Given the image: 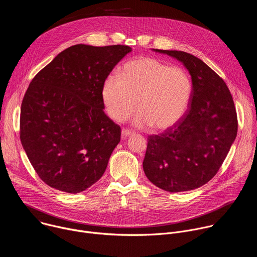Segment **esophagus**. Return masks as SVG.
Masks as SVG:
<instances>
[{
    "label": "esophagus",
    "mask_w": 257,
    "mask_h": 257,
    "mask_svg": "<svg viewBox=\"0 0 257 257\" xmlns=\"http://www.w3.org/2000/svg\"><path fill=\"white\" fill-rule=\"evenodd\" d=\"M134 134V132H132V131H130V130H127V129H123L122 130V137L123 138H126V137H128V136H131V135H133Z\"/></svg>",
    "instance_id": "1"
}]
</instances>
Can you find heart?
Wrapping results in <instances>:
<instances>
[{"mask_svg":"<svg viewBox=\"0 0 257 257\" xmlns=\"http://www.w3.org/2000/svg\"><path fill=\"white\" fill-rule=\"evenodd\" d=\"M192 96V81L181 67L152 57L126 63L120 76L111 74L101 85V98L107 115L117 122L127 120L137 106L133 122L164 131L186 114Z\"/></svg>","mask_w":257,"mask_h":257,"instance_id":"b5f03b06","label":"heart"}]
</instances>
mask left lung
<instances>
[{"mask_svg": "<svg viewBox=\"0 0 257 257\" xmlns=\"http://www.w3.org/2000/svg\"><path fill=\"white\" fill-rule=\"evenodd\" d=\"M154 51L186 67L192 96L186 114L176 125L149 136L143 171L163 190H193L214 177L237 136L234 100L225 81L200 59L181 51Z\"/></svg>", "mask_w": 257, "mask_h": 257, "instance_id": "obj_1", "label": "left lung"}]
</instances>
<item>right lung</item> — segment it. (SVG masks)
I'll use <instances>...</instances> for the list:
<instances>
[{"label": "right lung", "instance_id": "1", "mask_svg": "<svg viewBox=\"0 0 257 257\" xmlns=\"http://www.w3.org/2000/svg\"><path fill=\"white\" fill-rule=\"evenodd\" d=\"M132 49L75 45L30 82L21 104L20 140L39 177L79 193L103 175L121 128L103 112L101 85Z\"/></svg>", "mask_w": 257, "mask_h": 257}]
</instances>
